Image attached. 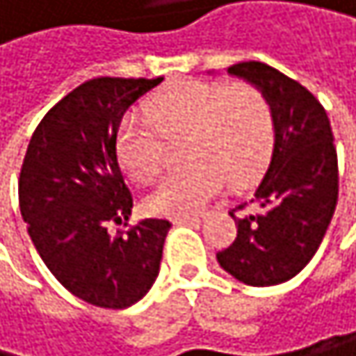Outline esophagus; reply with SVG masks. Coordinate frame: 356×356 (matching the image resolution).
I'll list each match as a JSON object with an SVG mask.
<instances>
[{
    "label": "esophagus",
    "mask_w": 356,
    "mask_h": 356,
    "mask_svg": "<svg viewBox=\"0 0 356 356\" xmlns=\"http://www.w3.org/2000/svg\"><path fill=\"white\" fill-rule=\"evenodd\" d=\"M172 222H175V224H198V222H200V216H186V218H175Z\"/></svg>",
    "instance_id": "34e87169"
}]
</instances>
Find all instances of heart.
<instances>
[{"label": "heart", "instance_id": "obj_1", "mask_svg": "<svg viewBox=\"0 0 356 356\" xmlns=\"http://www.w3.org/2000/svg\"><path fill=\"white\" fill-rule=\"evenodd\" d=\"M145 117H130L117 136L119 162L132 179L149 184L162 172L164 140H186L181 158L190 164L147 194L145 207L154 216L202 211L224 181L230 188L252 184L273 152V106L254 83H179L154 95Z\"/></svg>", "mask_w": 356, "mask_h": 356}]
</instances>
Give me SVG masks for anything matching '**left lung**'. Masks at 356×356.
I'll list each match as a JSON object with an SVG mask.
<instances>
[{
  "label": "left lung",
  "mask_w": 356,
  "mask_h": 356,
  "mask_svg": "<svg viewBox=\"0 0 356 356\" xmlns=\"http://www.w3.org/2000/svg\"><path fill=\"white\" fill-rule=\"evenodd\" d=\"M228 74L267 93L275 145L250 198L228 211L237 237L218 263L248 286H273L295 277L325 237L337 204V152L327 111L301 83L261 61L235 63Z\"/></svg>",
  "instance_id": "8db88e82"
}]
</instances>
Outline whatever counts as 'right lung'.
Segmentation results:
<instances>
[{
  "mask_svg": "<svg viewBox=\"0 0 356 356\" xmlns=\"http://www.w3.org/2000/svg\"><path fill=\"white\" fill-rule=\"evenodd\" d=\"M162 81H85L42 117L21 166V216L40 258L65 291L95 307H130L160 273L170 222L149 218L126 230L132 192L117 134L126 111ZM111 223L124 228L111 233Z\"/></svg>",
  "mask_w": 356,
  "mask_h": 356,
  "instance_id": "1",
  "label": "right lung"
}]
</instances>
